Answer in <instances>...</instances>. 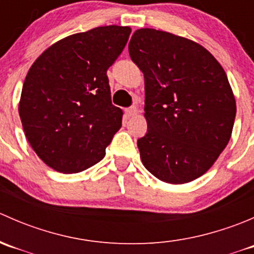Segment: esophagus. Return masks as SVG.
Listing matches in <instances>:
<instances>
[{
  "label": "esophagus",
  "instance_id": "1",
  "mask_svg": "<svg viewBox=\"0 0 254 254\" xmlns=\"http://www.w3.org/2000/svg\"><path fill=\"white\" fill-rule=\"evenodd\" d=\"M136 113H137V108L135 106H132V107H130V108L125 109V114H127V117H134Z\"/></svg>",
  "mask_w": 254,
  "mask_h": 254
}]
</instances>
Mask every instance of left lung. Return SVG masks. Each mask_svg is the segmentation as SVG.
I'll list each match as a JSON object with an SVG mask.
<instances>
[{"label":"left lung","mask_w":254,"mask_h":254,"mask_svg":"<svg viewBox=\"0 0 254 254\" xmlns=\"http://www.w3.org/2000/svg\"><path fill=\"white\" fill-rule=\"evenodd\" d=\"M129 54L145 77L143 166L166 183L199 178L231 137L236 102L226 72L198 43L150 28L132 34Z\"/></svg>","instance_id":"8db88e82"}]
</instances>
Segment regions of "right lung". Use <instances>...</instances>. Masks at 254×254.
<instances>
[{"mask_svg":"<svg viewBox=\"0 0 254 254\" xmlns=\"http://www.w3.org/2000/svg\"><path fill=\"white\" fill-rule=\"evenodd\" d=\"M130 33L129 27L107 25L72 34L29 68L18 111L25 137L49 167L77 173L106 156L123 117L112 104L107 70Z\"/></svg>","mask_w":254,"mask_h":254,"instance_id":"right-lung-1","label":"right lung"}]
</instances>
